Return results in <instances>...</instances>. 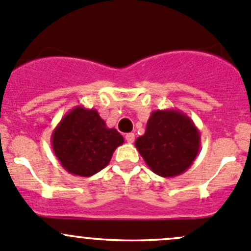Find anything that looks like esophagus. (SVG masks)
I'll return each mask as SVG.
<instances>
[{
	"label": "esophagus",
	"mask_w": 251,
	"mask_h": 251,
	"mask_svg": "<svg viewBox=\"0 0 251 251\" xmlns=\"http://www.w3.org/2000/svg\"><path fill=\"white\" fill-rule=\"evenodd\" d=\"M134 139H135V135H134V133H128V134H126V143H129V144L134 143Z\"/></svg>",
	"instance_id": "esophagus-1"
}]
</instances>
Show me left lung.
Wrapping results in <instances>:
<instances>
[{
	"mask_svg": "<svg viewBox=\"0 0 251 251\" xmlns=\"http://www.w3.org/2000/svg\"><path fill=\"white\" fill-rule=\"evenodd\" d=\"M135 148L148 167L160 177L184 173L197 158L200 131L192 120L176 108L152 111L144 135Z\"/></svg>",
	"mask_w": 251,
	"mask_h": 251,
	"instance_id": "8db88e82",
	"label": "left lung"
}]
</instances>
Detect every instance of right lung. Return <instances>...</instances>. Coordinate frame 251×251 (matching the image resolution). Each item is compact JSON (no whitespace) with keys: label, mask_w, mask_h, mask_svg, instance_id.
I'll return each mask as SVG.
<instances>
[{"label":"right lung","mask_w":251,"mask_h":251,"mask_svg":"<svg viewBox=\"0 0 251 251\" xmlns=\"http://www.w3.org/2000/svg\"><path fill=\"white\" fill-rule=\"evenodd\" d=\"M125 139L108 128L95 108L76 106L53 129V152L67 172L91 177L110 163L113 152Z\"/></svg>","instance_id":"add662e5"}]
</instances>
